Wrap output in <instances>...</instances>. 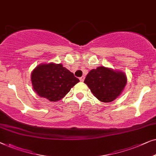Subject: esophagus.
<instances>
[{"instance_id":"1","label":"esophagus","mask_w":156,"mask_h":156,"mask_svg":"<svg viewBox=\"0 0 156 156\" xmlns=\"http://www.w3.org/2000/svg\"><path fill=\"white\" fill-rule=\"evenodd\" d=\"M84 79H85L84 76H82V77L80 78V80L81 81V82H83V80H84Z\"/></svg>"}]
</instances>
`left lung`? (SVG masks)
Segmentation results:
<instances>
[{
	"mask_svg": "<svg viewBox=\"0 0 156 156\" xmlns=\"http://www.w3.org/2000/svg\"><path fill=\"white\" fill-rule=\"evenodd\" d=\"M84 83L95 98L102 102H109L122 93L126 84V77L122 72L100 66L89 72Z\"/></svg>",
	"mask_w": 156,
	"mask_h": 156,
	"instance_id": "left-lung-1",
	"label": "left lung"
}]
</instances>
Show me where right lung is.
I'll return each instance as SVG.
<instances>
[{"label":"right lung","instance_id":"add662e5","mask_svg":"<svg viewBox=\"0 0 156 156\" xmlns=\"http://www.w3.org/2000/svg\"><path fill=\"white\" fill-rule=\"evenodd\" d=\"M31 80L34 91L51 102L60 100L80 81L61 63L39 65L32 71Z\"/></svg>","mask_w":156,"mask_h":156}]
</instances>
